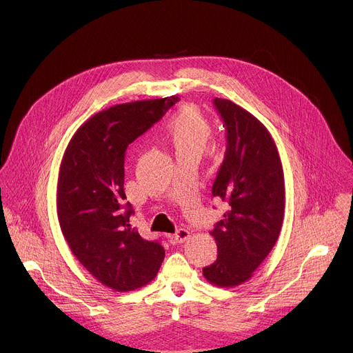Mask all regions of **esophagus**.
I'll return each mask as SVG.
<instances>
[{"mask_svg": "<svg viewBox=\"0 0 353 353\" xmlns=\"http://www.w3.org/2000/svg\"><path fill=\"white\" fill-rule=\"evenodd\" d=\"M174 237V240H176V243H184V241H187L188 239H190V232L187 230V229H179L177 232H176V234L173 236Z\"/></svg>", "mask_w": 353, "mask_h": 353, "instance_id": "1", "label": "esophagus"}]
</instances>
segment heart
I'll list each match as a JSON object with an SVG mask.
<instances>
[{
	"mask_svg": "<svg viewBox=\"0 0 353 353\" xmlns=\"http://www.w3.org/2000/svg\"><path fill=\"white\" fill-rule=\"evenodd\" d=\"M168 132L177 154L191 152V150L203 152L211 137V125L198 109L187 106L180 109L169 120Z\"/></svg>",
	"mask_w": 353,
	"mask_h": 353,
	"instance_id": "b5f03b06",
	"label": "heart"
}]
</instances>
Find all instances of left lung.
Returning a JSON list of instances; mask_svg holds the SVG:
<instances>
[{
  "label": "left lung",
  "instance_id": "obj_1",
  "mask_svg": "<svg viewBox=\"0 0 353 353\" xmlns=\"http://www.w3.org/2000/svg\"><path fill=\"white\" fill-rule=\"evenodd\" d=\"M226 130V152L212 195L228 205L211 234L218 259L203 270L208 282L222 288L241 285L275 245L285 215V180L276 145L253 114L215 97Z\"/></svg>",
  "mask_w": 353,
  "mask_h": 353
}]
</instances>
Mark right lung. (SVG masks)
<instances>
[{"instance_id": "1", "label": "right lung", "mask_w": 353, "mask_h": 353, "mask_svg": "<svg viewBox=\"0 0 353 353\" xmlns=\"http://www.w3.org/2000/svg\"><path fill=\"white\" fill-rule=\"evenodd\" d=\"M177 96L112 106L86 120L71 138L59 173L57 215L77 260L117 292L152 281L165 259L159 241L141 237L124 203L127 146L159 121Z\"/></svg>"}]
</instances>
